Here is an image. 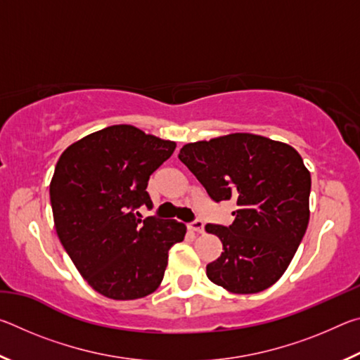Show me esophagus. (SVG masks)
Masks as SVG:
<instances>
[{
	"label": "esophagus",
	"instance_id": "obj_1",
	"mask_svg": "<svg viewBox=\"0 0 360 360\" xmlns=\"http://www.w3.org/2000/svg\"><path fill=\"white\" fill-rule=\"evenodd\" d=\"M188 229H191L192 231H195V233H203V230H205V224L202 222V221H193V222H191V225H188Z\"/></svg>",
	"mask_w": 360,
	"mask_h": 360
}]
</instances>
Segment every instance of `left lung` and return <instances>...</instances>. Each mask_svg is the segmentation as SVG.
Returning a JSON list of instances; mask_svg holds the SVG:
<instances>
[{
  "instance_id": "obj_1",
  "label": "left lung",
  "mask_w": 360,
  "mask_h": 360,
  "mask_svg": "<svg viewBox=\"0 0 360 360\" xmlns=\"http://www.w3.org/2000/svg\"><path fill=\"white\" fill-rule=\"evenodd\" d=\"M179 160L214 202L233 200L229 227L206 225L222 254L206 265L212 283L233 294L265 290L283 276L309 221L311 176L292 146L231 133L182 146Z\"/></svg>"
}]
</instances>
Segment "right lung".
<instances>
[{"label": "right lung", "instance_id": "1", "mask_svg": "<svg viewBox=\"0 0 360 360\" xmlns=\"http://www.w3.org/2000/svg\"><path fill=\"white\" fill-rule=\"evenodd\" d=\"M176 143L133 125L106 127L72 143L51 181L60 241L82 278L112 300H135L160 285L168 251L184 240L186 225L135 212L146 205L150 174Z\"/></svg>", "mask_w": 360, "mask_h": 360}]
</instances>
